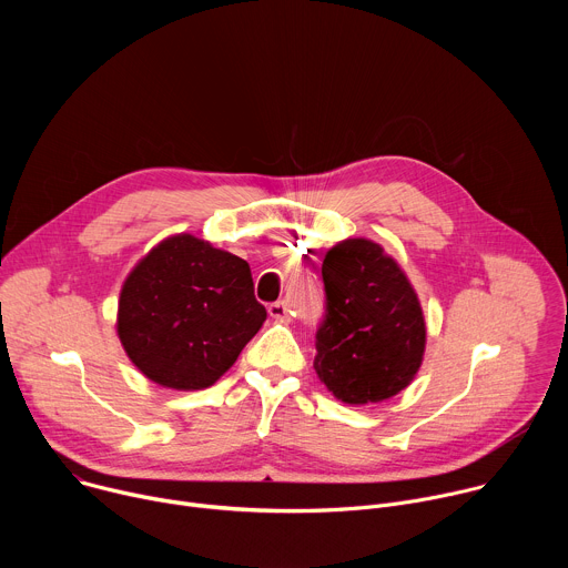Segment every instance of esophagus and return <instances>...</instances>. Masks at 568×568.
<instances>
[{
    "label": "esophagus",
    "instance_id": "obj_1",
    "mask_svg": "<svg viewBox=\"0 0 568 568\" xmlns=\"http://www.w3.org/2000/svg\"><path fill=\"white\" fill-rule=\"evenodd\" d=\"M270 314H272L274 318H278V321H285V318H290V310H287V303H285V301H276V303H272V305H270Z\"/></svg>",
    "mask_w": 568,
    "mask_h": 568
}]
</instances>
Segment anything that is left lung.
Returning a JSON list of instances; mask_svg holds the SVG:
<instances>
[{"mask_svg": "<svg viewBox=\"0 0 568 568\" xmlns=\"http://www.w3.org/2000/svg\"><path fill=\"white\" fill-rule=\"evenodd\" d=\"M326 316L314 371L346 404L382 402L407 388L425 355L427 326L414 285L373 240L348 237L321 265Z\"/></svg>", "mask_w": 568, "mask_h": 568, "instance_id": "obj_1", "label": "left lung"}]
</instances>
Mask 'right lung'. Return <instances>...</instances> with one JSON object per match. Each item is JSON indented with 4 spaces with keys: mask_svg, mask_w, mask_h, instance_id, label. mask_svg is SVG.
I'll return each mask as SVG.
<instances>
[{
    "mask_svg": "<svg viewBox=\"0 0 568 568\" xmlns=\"http://www.w3.org/2000/svg\"><path fill=\"white\" fill-rule=\"evenodd\" d=\"M265 318L247 261L178 233L161 240L128 274L116 333L148 379L200 390L235 364Z\"/></svg>",
    "mask_w": 568,
    "mask_h": 568,
    "instance_id": "obj_1",
    "label": "right lung"
}]
</instances>
